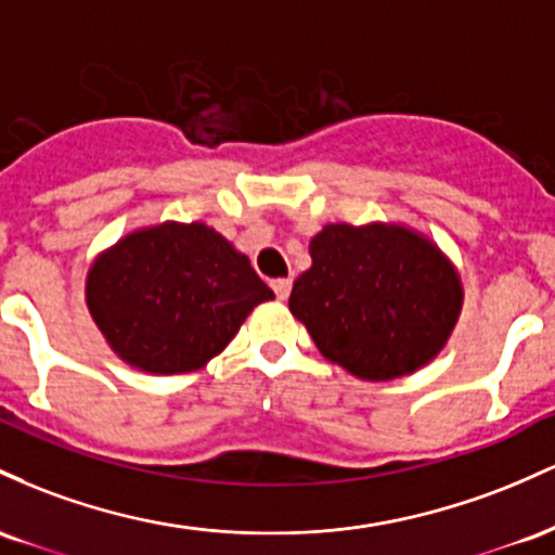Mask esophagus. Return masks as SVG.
Here are the masks:
<instances>
[{
  "mask_svg": "<svg viewBox=\"0 0 555 555\" xmlns=\"http://www.w3.org/2000/svg\"><path fill=\"white\" fill-rule=\"evenodd\" d=\"M291 288H294V283H291L288 278L272 280V291H275V296L280 298V301H285V298L291 296Z\"/></svg>",
  "mask_w": 555,
  "mask_h": 555,
  "instance_id": "esophagus-1",
  "label": "esophagus"
}]
</instances>
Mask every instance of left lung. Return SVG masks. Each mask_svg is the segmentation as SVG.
<instances>
[{
	"label": "left lung",
	"instance_id": "1",
	"mask_svg": "<svg viewBox=\"0 0 555 555\" xmlns=\"http://www.w3.org/2000/svg\"><path fill=\"white\" fill-rule=\"evenodd\" d=\"M288 309L320 353L370 383L412 375L451 338L462 275L438 244L398 222L325 225Z\"/></svg>",
	"mask_w": 555,
	"mask_h": 555
}]
</instances>
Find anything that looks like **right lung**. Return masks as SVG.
Segmentation results:
<instances>
[{
  "instance_id": "obj_1",
  "label": "right lung",
  "mask_w": 555,
  "mask_h": 555,
  "mask_svg": "<svg viewBox=\"0 0 555 555\" xmlns=\"http://www.w3.org/2000/svg\"><path fill=\"white\" fill-rule=\"evenodd\" d=\"M272 298L246 254L204 222L133 230L86 275L91 320L117 357L149 375L202 370Z\"/></svg>"
}]
</instances>
